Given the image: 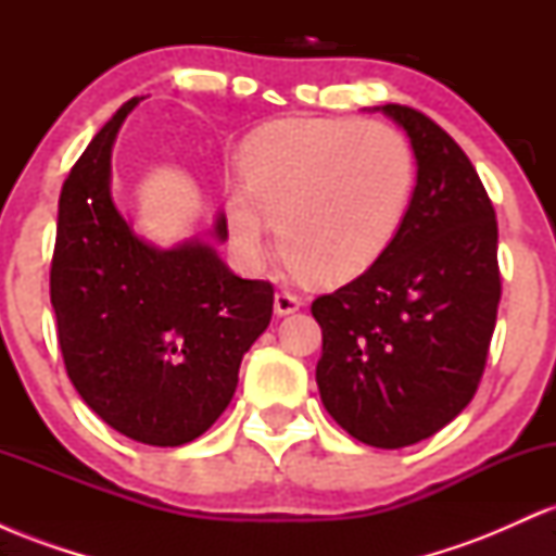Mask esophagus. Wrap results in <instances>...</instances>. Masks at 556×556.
Instances as JSON below:
<instances>
[{
    "label": "esophagus",
    "mask_w": 556,
    "mask_h": 556,
    "mask_svg": "<svg viewBox=\"0 0 556 556\" xmlns=\"http://www.w3.org/2000/svg\"><path fill=\"white\" fill-rule=\"evenodd\" d=\"M300 305H303V303H300V298L292 295V292H287V290L274 295V314H277V316L295 314V311H300Z\"/></svg>",
    "instance_id": "obj_1"
}]
</instances>
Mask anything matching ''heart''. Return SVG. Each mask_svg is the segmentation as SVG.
Here are the masks:
<instances>
[{
  "instance_id": "obj_1",
  "label": "heart",
  "mask_w": 556,
  "mask_h": 556,
  "mask_svg": "<svg viewBox=\"0 0 556 556\" xmlns=\"http://www.w3.org/2000/svg\"><path fill=\"white\" fill-rule=\"evenodd\" d=\"M242 190L227 198L229 238L248 264L269 256V229L292 271L342 285L371 269L402 225L416 156L392 125L287 117L238 154Z\"/></svg>"
}]
</instances>
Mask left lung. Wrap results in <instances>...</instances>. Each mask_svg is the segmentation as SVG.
Wrapping results in <instances>:
<instances>
[{
	"label": "left lung",
	"instance_id": "1",
	"mask_svg": "<svg viewBox=\"0 0 556 556\" xmlns=\"http://www.w3.org/2000/svg\"><path fill=\"white\" fill-rule=\"evenodd\" d=\"M381 112L410 138L416 188L371 269L321 295L316 384L350 437L400 450L444 429L473 400L502 282L496 214L465 151L410 106Z\"/></svg>",
	"mask_w": 556,
	"mask_h": 556
}]
</instances>
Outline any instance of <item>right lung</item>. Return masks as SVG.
<instances>
[{"label":"right lung","mask_w":556,"mask_h":556,"mask_svg":"<svg viewBox=\"0 0 556 556\" xmlns=\"http://www.w3.org/2000/svg\"><path fill=\"white\" fill-rule=\"evenodd\" d=\"M132 96L96 132L62 185L52 305L70 381L114 431L180 446L212 429L238 389L242 355L271 321L274 290L240 279L208 235L162 248L112 198V146Z\"/></svg>","instance_id":"right-lung-1"}]
</instances>
